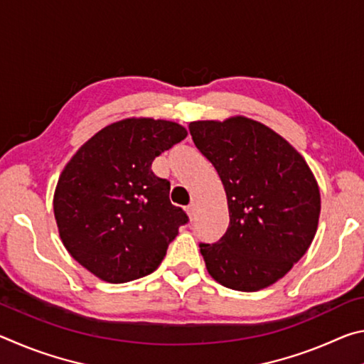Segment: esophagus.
<instances>
[{
  "instance_id": "1",
  "label": "esophagus",
  "mask_w": 364,
  "mask_h": 364,
  "mask_svg": "<svg viewBox=\"0 0 364 364\" xmlns=\"http://www.w3.org/2000/svg\"><path fill=\"white\" fill-rule=\"evenodd\" d=\"M186 213H188V217H189V220L193 221L194 218H196V205L194 204H191V205H188L186 207Z\"/></svg>"
}]
</instances>
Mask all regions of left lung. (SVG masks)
Returning a JSON list of instances; mask_svg holds the SVG:
<instances>
[{
    "label": "left lung",
    "mask_w": 364,
    "mask_h": 364,
    "mask_svg": "<svg viewBox=\"0 0 364 364\" xmlns=\"http://www.w3.org/2000/svg\"><path fill=\"white\" fill-rule=\"evenodd\" d=\"M197 149L223 183L230 226L200 244L208 274L232 291L255 292L289 273L318 230L321 196L295 147L244 115L189 123Z\"/></svg>",
    "instance_id": "left-lung-1"
}]
</instances>
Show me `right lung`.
<instances>
[{"mask_svg": "<svg viewBox=\"0 0 364 364\" xmlns=\"http://www.w3.org/2000/svg\"><path fill=\"white\" fill-rule=\"evenodd\" d=\"M186 136L176 122L128 117L93 134L67 162L54 218L67 252L96 278L122 284L162 263L188 217L151 167Z\"/></svg>", "mask_w": 364, "mask_h": 364, "instance_id": "1", "label": "right lung"}]
</instances>
